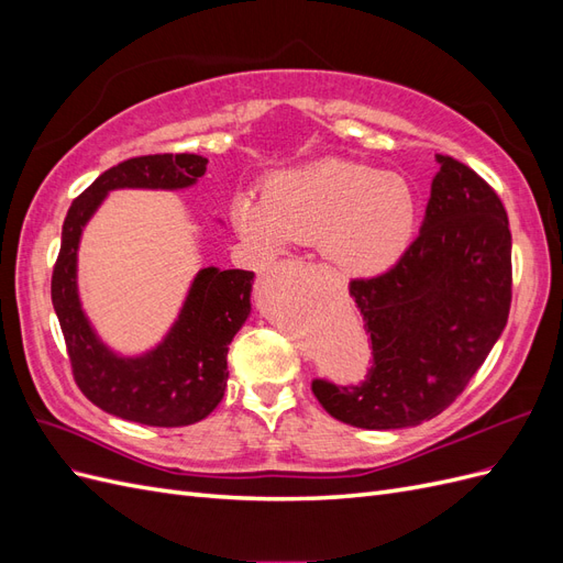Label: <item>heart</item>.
<instances>
[{
  "label": "heart",
  "instance_id": "b5f03b06",
  "mask_svg": "<svg viewBox=\"0 0 563 563\" xmlns=\"http://www.w3.org/2000/svg\"><path fill=\"white\" fill-rule=\"evenodd\" d=\"M234 228L263 255L321 244L340 275L371 277L395 265L413 240L418 201L406 178L327 159L272 178L265 197L232 203Z\"/></svg>",
  "mask_w": 563,
  "mask_h": 563
}]
</instances>
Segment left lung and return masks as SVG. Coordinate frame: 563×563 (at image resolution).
Instances as JSON below:
<instances>
[{
    "instance_id": "obj_1",
    "label": "left lung",
    "mask_w": 563,
    "mask_h": 563,
    "mask_svg": "<svg viewBox=\"0 0 563 563\" xmlns=\"http://www.w3.org/2000/svg\"><path fill=\"white\" fill-rule=\"evenodd\" d=\"M437 162L416 242L383 275L350 282L373 345L366 380L312 383L327 413L352 428L401 430L439 416L507 323L512 234L503 201L470 166Z\"/></svg>"
}]
</instances>
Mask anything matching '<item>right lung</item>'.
Wrapping results in <instances>:
<instances>
[{"label":"right lung","mask_w":563,"mask_h":563,"mask_svg":"<svg viewBox=\"0 0 563 563\" xmlns=\"http://www.w3.org/2000/svg\"><path fill=\"white\" fill-rule=\"evenodd\" d=\"M207 157H133L100 174L63 223L51 300L79 389L106 413L150 428H183L207 418L225 395L228 347L251 314L253 272L203 267L162 343L139 356L110 350L81 310L77 251L81 232L112 190H185L207 174Z\"/></svg>","instance_id":"obj_1"}]
</instances>
